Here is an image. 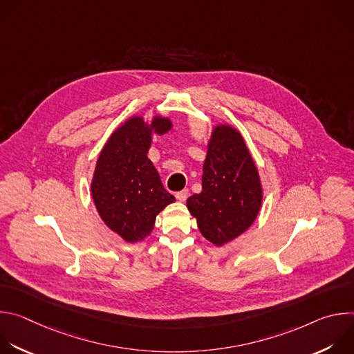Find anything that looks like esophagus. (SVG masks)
<instances>
[{
	"instance_id": "obj_1",
	"label": "esophagus",
	"mask_w": 354,
	"mask_h": 354,
	"mask_svg": "<svg viewBox=\"0 0 354 354\" xmlns=\"http://www.w3.org/2000/svg\"><path fill=\"white\" fill-rule=\"evenodd\" d=\"M176 198L179 200V201H185L186 198H187V196H189V190L187 189H183V190H180V192H176Z\"/></svg>"
}]
</instances>
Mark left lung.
Segmentation results:
<instances>
[{
  "label": "left lung",
  "instance_id": "left-lung-1",
  "mask_svg": "<svg viewBox=\"0 0 354 354\" xmlns=\"http://www.w3.org/2000/svg\"><path fill=\"white\" fill-rule=\"evenodd\" d=\"M263 201L258 167L241 131L213 127L201 175V192L186 200L189 213L209 242L223 246L255 223Z\"/></svg>",
  "mask_w": 354,
  "mask_h": 354
}]
</instances>
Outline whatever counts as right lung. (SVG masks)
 <instances>
[{
    "mask_svg": "<svg viewBox=\"0 0 354 354\" xmlns=\"http://www.w3.org/2000/svg\"><path fill=\"white\" fill-rule=\"evenodd\" d=\"M172 127L168 116H130L109 136L96 160L91 180L93 205L105 225L129 243L145 239L157 216L175 201L147 157L153 137Z\"/></svg>",
    "mask_w": 354,
    "mask_h": 354,
    "instance_id": "obj_1",
    "label": "right lung"
}]
</instances>
